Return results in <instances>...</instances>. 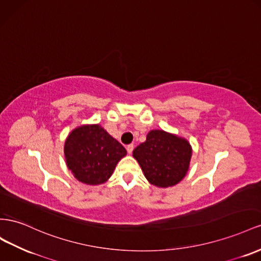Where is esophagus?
Segmentation results:
<instances>
[{"label": "esophagus", "mask_w": 261, "mask_h": 261, "mask_svg": "<svg viewBox=\"0 0 261 261\" xmlns=\"http://www.w3.org/2000/svg\"><path fill=\"white\" fill-rule=\"evenodd\" d=\"M126 150H127L128 153H132L133 150H134V145H133V144H129V145L126 146Z\"/></svg>", "instance_id": "obj_1"}]
</instances>
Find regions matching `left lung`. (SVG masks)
Here are the masks:
<instances>
[{
  "label": "left lung",
  "mask_w": 261,
  "mask_h": 261,
  "mask_svg": "<svg viewBox=\"0 0 261 261\" xmlns=\"http://www.w3.org/2000/svg\"><path fill=\"white\" fill-rule=\"evenodd\" d=\"M191 154L186 139L164 130L148 133L146 142L133 151L146 179L159 188L172 187L185 178Z\"/></svg>",
  "instance_id": "1"
}]
</instances>
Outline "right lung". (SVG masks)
Listing matches in <instances>:
<instances>
[{
    "label": "right lung",
    "mask_w": 261,
    "mask_h": 261,
    "mask_svg": "<svg viewBox=\"0 0 261 261\" xmlns=\"http://www.w3.org/2000/svg\"><path fill=\"white\" fill-rule=\"evenodd\" d=\"M125 154L123 145L100 125L80 126L65 144L68 168L79 181L91 186L107 181Z\"/></svg>",
    "instance_id": "obj_1"
}]
</instances>
